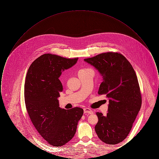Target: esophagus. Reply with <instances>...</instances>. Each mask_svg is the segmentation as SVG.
<instances>
[{
	"label": "esophagus",
	"mask_w": 159,
	"mask_h": 159,
	"mask_svg": "<svg viewBox=\"0 0 159 159\" xmlns=\"http://www.w3.org/2000/svg\"><path fill=\"white\" fill-rule=\"evenodd\" d=\"M84 113H88L89 114H91L93 113V111L91 110L90 108H84Z\"/></svg>",
	"instance_id": "1"
}]
</instances>
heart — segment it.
I'll list each match as a JSON object with an SVG mask.
<instances>
[{"label": "heart", "mask_w": 159, "mask_h": 159, "mask_svg": "<svg viewBox=\"0 0 159 159\" xmlns=\"http://www.w3.org/2000/svg\"><path fill=\"white\" fill-rule=\"evenodd\" d=\"M88 70H92L90 68H85L81 69L79 71H88Z\"/></svg>", "instance_id": "obj_1"}]
</instances>
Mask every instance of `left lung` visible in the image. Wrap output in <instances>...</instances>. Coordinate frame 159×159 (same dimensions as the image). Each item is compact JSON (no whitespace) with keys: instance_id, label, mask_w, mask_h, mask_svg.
<instances>
[{"instance_id":"8db88e82","label":"left lung","mask_w":159,"mask_h":159,"mask_svg":"<svg viewBox=\"0 0 159 159\" xmlns=\"http://www.w3.org/2000/svg\"><path fill=\"white\" fill-rule=\"evenodd\" d=\"M84 60L102 76L98 93L106 95L109 98L107 116L96 113L98 121L95 132L106 144H119L128 135L142 104L135 70L129 61L118 52L100 53Z\"/></svg>"}]
</instances>
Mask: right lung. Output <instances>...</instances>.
<instances>
[{"mask_svg":"<svg viewBox=\"0 0 159 159\" xmlns=\"http://www.w3.org/2000/svg\"><path fill=\"white\" fill-rule=\"evenodd\" d=\"M78 58H66L45 53L34 61L28 70L24 84V99L31 121L48 144L61 147L76 134L83 110L61 108L57 98L62 91L59 80L64 70L71 67Z\"/></svg>","mask_w":159,"mask_h":159,"instance_id":"add662e5","label":"right lung"}]
</instances>
